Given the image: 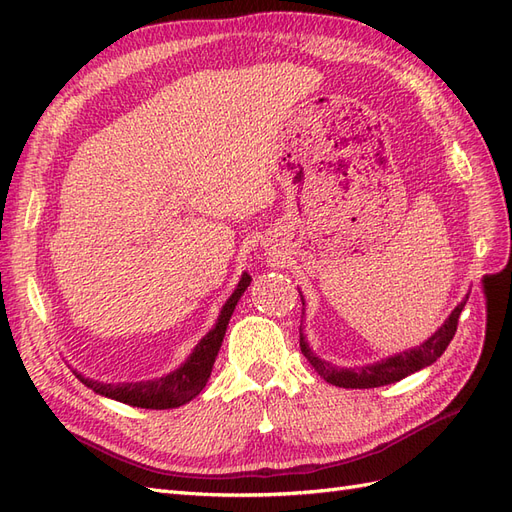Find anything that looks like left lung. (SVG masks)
<instances>
[{
	"label": "left lung",
	"mask_w": 512,
	"mask_h": 512,
	"mask_svg": "<svg viewBox=\"0 0 512 512\" xmlns=\"http://www.w3.org/2000/svg\"><path fill=\"white\" fill-rule=\"evenodd\" d=\"M301 301H303V297H301ZM466 301H468V297L453 309L451 316L444 320L442 327L433 333L427 342H423L421 346H416L412 350L389 356V359H382L378 363L356 367V369L333 367L331 363L318 359V356L312 352V348H309V344L303 337V329H301V352L305 354V359L312 363V367L318 371L320 378H324L333 386H342V389H376V386L393 384V382H399L401 378H406V376L414 374V371L423 369L440 359L444 350L448 348V344H451V339L455 337L459 314H461L463 305H466Z\"/></svg>",
	"instance_id": "left-lung-1"
}]
</instances>
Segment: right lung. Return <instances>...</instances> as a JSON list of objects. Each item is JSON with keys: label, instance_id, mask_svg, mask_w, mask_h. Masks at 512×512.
<instances>
[{"label": "right lung", "instance_id": "obj_1", "mask_svg": "<svg viewBox=\"0 0 512 512\" xmlns=\"http://www.w3.org/2000/svg\"><path fill=\"white\" fill-rule=\"evenodd\" d=\"M250 282L252 277L243 273L235 292H232L230 299L224 303L215 327L200 339L194 352L188 356V361H185L179 369L170 371L168 376H162L156 380H145V382H119V384H104L98 380L85 378L81 374H76V378H79L85 386H89L94 393L111 397L115 401H121V404H128L134 408L168 410V408H179L183 404H188V401H192L200 391L205 389L215 363V356H218L222 339L226 335L228 320L232 312H235V305L239 303L241 294L245 292L247 286H250Z\"/></svg>", "mask_w": 512, "mask_h": 512}]
</instances>
